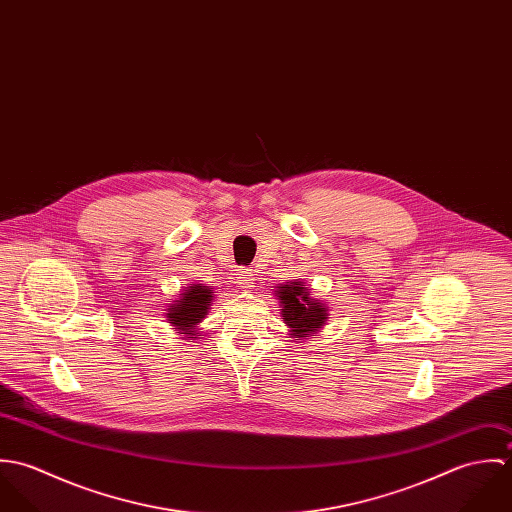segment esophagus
I'll list each match as a JSON object with an SVG mask.
<instances>
[{
  "label": "esophagus",
  "mask_w": 512,
  "mask_h": 512,
  "mask_svg": "<svg viewBox=\"0 0 512 512\" xmlns=\"http://www.w3.org/2000/svg\"><path fill=\"white\" fill-rule=\"evenodd\" d=\"M240 276V284H242V288H252V284H254V276H256V270H244V272H240L238 274Z\"/></svg>",
  "instance_id": "esophagus-1"
}]
</instances>
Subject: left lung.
<instances>
[{
    "instance_id": "left-lung-1",
    "label": "left lung",
    "mask_w": 512,
    "mask_h": 512,
    "mask_svg": "<svg viewBox=\"0 0 512 512\" xmlns=\"http://www.w3.org/2000/svg\"><path fill=\"white\" fill-rule=\"evenodd\" d=\"M278 297L282 299V317L292 327L295 341H301L307 333L321 329L327 321V309L317 299H311L309 292L303 288L301 282L286 284L278 290Z\"/></svg>"
}]
</instances>
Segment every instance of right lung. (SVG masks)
I'll return each instance as SVG.
<instances>
[{
	"instance_id": "obj_1",
	"label": "right lung",
	"mask_w": 512,
	"mask_h": 512,
	"mask_svg": "<svg viewBox=\"0 0 512 512\" xmlns=\"http://www.w3.org/2000/svg\"><path fill=\"white\" fill-rule=\"evenodd\" d=\"M213 293V288H207L203 284H191L185 292L179 293L181 299L169 305V323L175 325V329H181L183 335H189V339H197L192 337L197 334L195 325L205 319Z\"/></svg>"
}]
</instances>
